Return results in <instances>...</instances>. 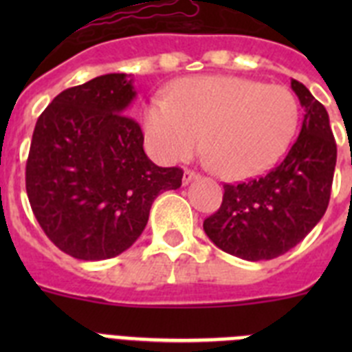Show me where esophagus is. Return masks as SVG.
I'll return each mask as SVG.
<instances>
[{
    "label": "esophagus",
    "instance_id": "1",
    "mask_svg": "<svg viewBox=\"0 0 352 352\" xmlns=\"http://www.w3.org/2000/svg\"><path fill=\"white\" fill-rule=\"evenodd\" d=\"M199 178V174H195L194 170H188L186 169L185 173H183V185H188V183H192L194 179Z\"/></svg>",
    "mask_w": 352,
    "mask_h": 352
}]
</instances>
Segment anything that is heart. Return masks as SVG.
<instances>
[{"mask_svg":"<svg viewBox=\"0 0 352 352\" xmlns=\"http://www.w3.org/2000/svg\"><path fill=\"white\" fill-rule=\"evenodd\" d=\"M300 123L296 96L280 84L232 76L179 80L144 109L146 144L158 162L188 157L203 139L226 178H252L284 157Z\"/></svg>","mask_w":352,"mask_h":352,"instance_id":"1","label":"heart"}]
</instances>
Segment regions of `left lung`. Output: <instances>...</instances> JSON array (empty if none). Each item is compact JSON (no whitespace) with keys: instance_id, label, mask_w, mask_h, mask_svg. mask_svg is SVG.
Wrapping results in <instances>:
<instances>
[{"instance_id":"left-lung-1","label":"left lung","mask_w":352,"mask_h":352,"mask_svg":"<svg viewBox=\"0 0 352 352\" xmlns=\"http://www.w3.org/2000/svg\"><path fill=\"white\" fill-rule=\"evenodd\" d=\"M292 91L303 107L296 142L284 160L239 185H223V201L204 220L220 250L245 261H270L296 247L319 223L331 194L337 144L324 105L298 80Z\"/></svg>"}]
</instances>
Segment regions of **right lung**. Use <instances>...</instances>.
<instances>
[{
	"mask_svg": "<svg viewBox=\"0 0 352 352\" xmlns=\"http://www.w3.org/2000/svg\"><path fill=\"white\" fill-rule=\"evenodd\" d=\"M135 95L132 76L105 74L61 91L36 121L28 199L47 238L76 259L120 256L155 199L182 186L183 170L155 166L141 126L125 116Z\"/></svg>",
	"mask_w": 352,
	"mask_h": 352,
	"instance_id": "right-lung-1",
	"label": "right lung"
}]
</instances>
